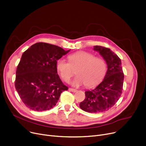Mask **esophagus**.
Masks as SVG:
<instances>
[{
	"label": "esophagus",
	"instance_id": "obj_1",
	"mask_svg": "<svg viewBox=\"0 0 146 146\" xmlns=\"http://www.w3.org/2000/svg\"><path fill=\"white\" fill-rule=\"evenodd\" d=\"M68 90H70V91H71V92H76L77 91V90H76V89H72V88H69V89H68Z\"/></svg>",
	"mask_w": 146,
	"mask_h": 146
}]
</instances>
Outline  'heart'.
Returning a JSON list of instances; mask_svg holds the SVG:
<instances>
[{"mask_svg":"<svg viewBox=\"0 0 146 146\" xmlns=\"http://www.w3.org/2000/svg\"><path fill=\"white\" fill-rule=\"evenodd\" d=\"M68 62L63 58L57 61L56 69L61 78L68 82L76 70L78 76L72 81V85L79 87L86 85V87L95 86L104 78L107 67L105 61L101 57H95L87 51H78L68 56Z\"/></svg>","mask_w":146,"mask_h":146,"instance_id":"b5f03b06","label":"heart"}]
</instances>
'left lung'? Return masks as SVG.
Wrapping results in <instances>:
<instances>
[{
  "mask_svg": "<svg viewBox=\"0 0 146 146\" xmlns=\"http://www.w3.org/2000/svg\"><path fill=\"white\" fill-rule=\"evenodd\" d=\"M106 61L108 67L103 81L95 89L85 92V99L79 104L80 108L89 113H100L110 110L120 98L124 75L118 56L110 48L94 46Z\"/></svg>",
  "mask_w": 146,
  "mask_h": 146,
  "instance_id": "8db88e82",
  "label": "left lung"
}]
</instances>
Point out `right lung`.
Masks as SVG:
<instances>
[{"label": "right lung", "mask_w": 146, "mask_h": 146, "mask_svg": "<svg viewBox=\"0 0 146 146\" xmlns=\"http://www.w3.org/2000/svg\"><path fill=\"white\" fill-rule=\"evenodd\" d=\"M70 51L37 42L22 54L15 85L22 102L31 110H51L56 106L61 94L68 90L57 73L56 63Z\"/></svg>", "instance_id": "obj_1"}]
</instances>
